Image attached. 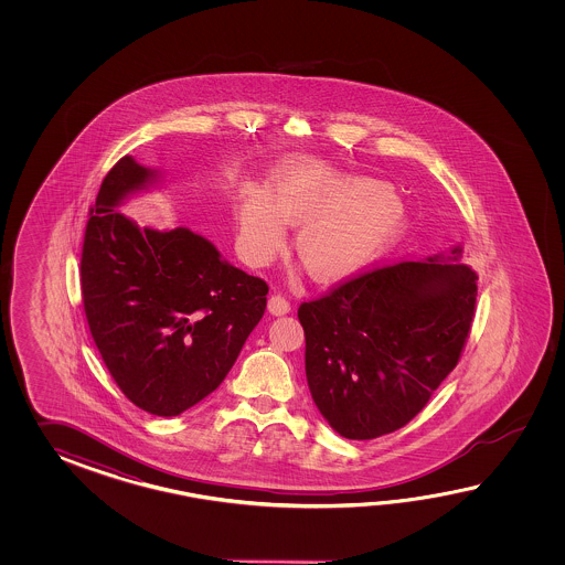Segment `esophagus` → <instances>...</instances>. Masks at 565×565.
Listing matches in <instances>:
<instances>
[{
    "instance_id": "1",
    "label": "esophagus",
    "mask_w": 565,
    "mask_h": 565,
    "mask_svg": "<svg viewBox=\"0 0 565 565\" xmlns=\"http://www.w3.org/2000/svg\"><path fill=\"white\" fill-rule=\"evenodd\" d=\"M268 311L273 312V315H287L290 311V302L282 295H273L268 299Z\"/></svg>"
}]
</instances>
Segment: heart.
<instances>
[{"instance_id":"b5f03b06","label":"heart","mask_w":565,"mask_h":565,"mask_svg":"<svg viewBox=\"0 0 565 565\" xmlns=\"http://www.w3.org/2000/svg\"><path fill=\"white\" fill-rule=\"evenodd\" d=\"M299 226L292 250L317 282H337L373 265L396 244L406 207L392 188L302 161L278 169L270 192L248 183L238 207V248L250 265H268Z\"/></svg>"}]
</instances>
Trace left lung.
Instances as JSON below:
<instances>
[{"label":"left lung","mask_w":565,"mask_h":565,"mask_svg":"<svg viewBox=\"0 0 565 565\" xmlns=\"http://www.w3.org/2000/svg\"><path fill=\"white\" fill-rule=\"evenodd\" d=\"M458 254L375 266L300 302L309 390L343 438L396 433L457 367L479 280Z\"/></svg>","instance_id":"left-lung-1"}]
</instances>
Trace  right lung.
<instances>
[{
    "mask_svg": "<svg viewBox=\"0 0 565 565\" xmlns=\"http://www.w3.org/2000/svg\"><path fill=\"white\" fill-rule=\"evenodd\" d=\"M156 171L120 157L90 205L81 290L96 349L120 392L178 416L224 382L263 319L268 285L220 258L192 230L139 228L119 205Z\"/></svg>",
    "mask_w": 565,
    "mask_h": 565,
    "instance_id": "obj_1",
    "label": "right lung"
}]
</instances>
